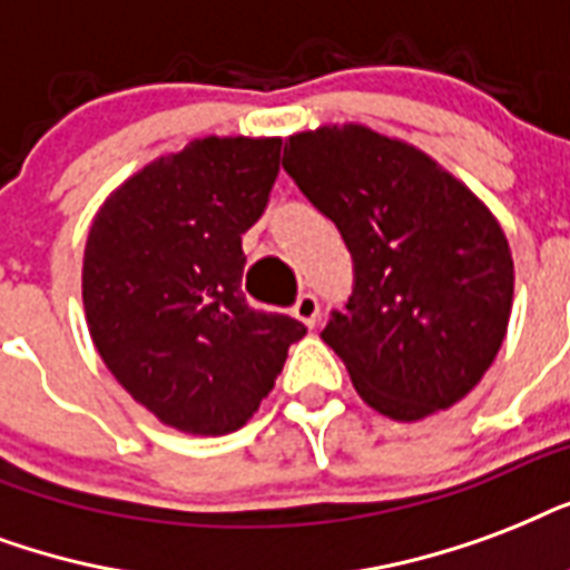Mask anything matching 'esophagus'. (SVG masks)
Returning <instances> with one entry per match:
<instances>
[{
	"label": "esophagus",
	"instance_id": "esophagus-1",
	"mask_svg": "<svg viewBox=\"0 0 570 570\" xmlns=\"http://www.w3.org/2000/svg\"><path fill=\"white\" fill-rule=\"evenodd\" d=\"M294 315H297L303 324L315 326V321L321 317V299H317L312 291H303L297 297V303H294Z\"/></svg>",
	"mask_w": 570,
	"mask_h": 570
}]
</instances>
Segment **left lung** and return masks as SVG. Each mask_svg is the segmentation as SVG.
Instances as JSON below:
<instances>
[{"instance_id":"1","label":"left lung","mask_w":570,"mask_h":570,"mask_svg":"<svg viewBox=\"0 0 570 570\" xmlns=\"http://www.w3.org/2000/svg\"><path fill=\"white\" fill-rule=\"evenodd\" d=\"M282 166L354 262V291L321 338L365 404L416 422L464 399L500 351L514 294L488 207L431 157L360 125L291 136Z\"/></svg>"}]
</instances>
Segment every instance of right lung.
Returning <instances> with one entry per match:
<instances>
[{"label": "right lung", "mask_w": 570, "mask_h": 570, "mask_svg": "<svg viewBox=\"0 0 570 570\" xmlns=\"http://www.w3.org/2000/svg\"><path fill=\"white\" fill-rule=\"evenodd\" d=\"M282 139H196L116 189L88 232L82 303L116 381L166 425L228 434L271 395L306 324L246 303V235Z\"/></svg>", "instance_id": "right-lung-1"}]
</instances>
